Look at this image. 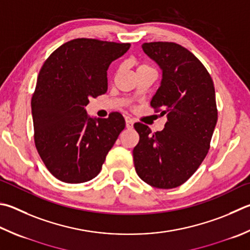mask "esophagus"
Wrapping results in <instances>:
<instances>
[{
  "label": "esophagus",
  "instance_id": "1",
  "mask_svg": "<svg viewBox=\"0 0 250 250\" xmlns=\"http://www.w3.org/2000/svg\"><path fill=\"white\" fill-rule=\"evenodd\" d=\"M133 124H134V121L132 120V119H125V126L128 129H132L133 128Z\"/></svg>",
  "mask_w": 250,
  "mask_h": 250
}]
</instances>
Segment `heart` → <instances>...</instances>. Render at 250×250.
I'll return each mask as SVG.
<instances>
[{
	"label": "heart",
	"mask_w": 250,
	"mask_h": 250,
	"mask_svg": "<svg viewBox=\"0 0 250 250\" xmlns=\"http://www.w3.org/2000/svg\"><path fill=\"white\" fill-rule=\"evenodd\" d=\"M145 69H152V67H149V66L146 65V64H140V65L138 66L137 72H139V71H141V70H145Z\"/></svg>",
	"instance_id": "b5f03b06"
}]
</instances>
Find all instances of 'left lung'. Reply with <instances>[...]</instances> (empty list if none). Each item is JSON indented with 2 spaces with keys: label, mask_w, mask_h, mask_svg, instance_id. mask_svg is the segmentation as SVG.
<instances>
[{
  "label": "left lung",
  "mask_w": 250,
  "mask_h": 250,
  "mask_svg": "<svg viewBox=\"0 0 250 250\" xmlns=\"http://www.w3.org/2000/svg\"><path fill=\"white\" fill-rule=\"evenodd\" d=\"M142 49L163 71L151 106L167 115V122L153 134L147 125L134 124L140 135L134 167L152 187L176 188L194 174L210 148L217 121L214 85L200 60L180 44L145 42Z\"/></svg>",
  "instance_id": "left-lung-1"
}]
</instances>
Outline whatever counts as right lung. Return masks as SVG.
<instances>
[{
    "instance_id": "1",
    "label": "right lung",
    "mask_w": 250,
    "mask_h": 250,
    "mask_svg": "<svg viewBox=\"0 0 250 250\" xmlns=\"http://www.w3.org/2000/svg\"><path fill=\"white\" fill-rule=\"evenodd\" d=\"M130 43L78 38L50 54L39 72L31 98L36 148L48 170L67 184L96 177L125 126L119 112L90 118L89 98L107 92L110 63Z\"/></svg>"
}]
</instances>
